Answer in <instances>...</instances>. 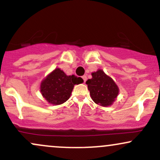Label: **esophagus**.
Instances as JSON below:
<instances>
[{"label":"esophagus","instance_id":"1","mask_svg":"<svg viewBox=\"0 0 160 160\" xmlns=\"http://www.w3.org/2000/svg\"><path fill=\"white\" fill-rule=\"evenodd\" d=\"M82 80H83V82H86V80H87V78H86V75H83V76L82 77Z\"/></svg>","mask_w":160,"mask_h":160}]
</instances>
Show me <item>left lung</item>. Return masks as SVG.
Listing matches in <instances>:
<instances>
[{"mask_svg": "<svg viewBox=\"0 0 160 160\" xmlns=\"http://www.w3.org/2000/svg\"><path fill=\"white\" fill-rule=\"evenodd\" d=\"M92 78L89 79L86 83L92 100L104 107L111 105L119 92L114 81L102 70L92 73Z\"/></svg>", "mask_w": 160, "mask_h": 160, "instance_id": "8db88e82", "label": "left lung"}]
</instances>
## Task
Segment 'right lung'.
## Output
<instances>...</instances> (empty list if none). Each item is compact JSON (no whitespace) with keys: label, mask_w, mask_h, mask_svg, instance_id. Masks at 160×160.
<instances>
[{"label":"right lung","mask_w":160,"mask_h":160,"mask_svg":"<svg viewBox=\"0 0 160 160\" xmlns=\"http://www.w3.org/2000/svg\"><path fill=\"white\" fill-rule=\"evenodd\" d=\"M83 82L74 75L67 76L62 70L56 68L43 80L40 92L49 103L61 104L70 98L75 84Z\"/></svg>","instance_id":"obj_1"}]
</instances>
